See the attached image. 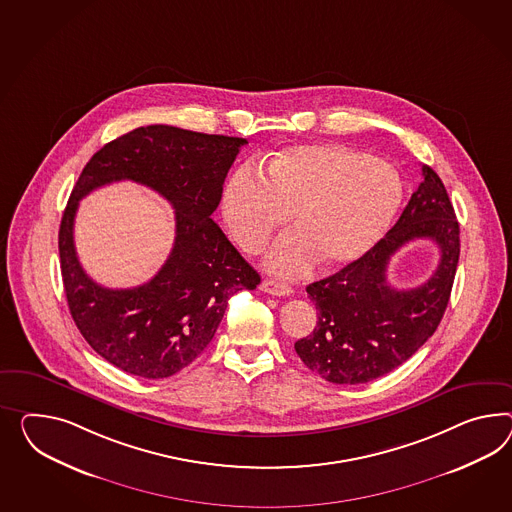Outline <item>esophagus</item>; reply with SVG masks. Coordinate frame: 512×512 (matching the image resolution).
<instances>
[{
  "mask_svg": "<svg viewBox=\"0 0 512 512\" xmlns=\"http://www.w3.org/2000/svg\"><path fill=\"white\" fill-rule=\"evenodd\" d=\"M262 289L265 293H269V295H276V297H288V295L293 293V289L289 288L288 284L278 282V280H273V278L263 280Z\"/></svg>",
  "mask_w": 512,
  "mask_h": 512,
  "instance_id": "esophagus-1",
  "label": "esophagus"
}]
</instances>
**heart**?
Instances as JSON below:
<instances>
[{
	"label": "heart",
	"mask_w": 512,
	"mask_h": 512,
	"mask_svg": "<svg viewBox=\"0 0 512 512\" xmlns=\"http://www.w3.org/2000/svg\"><path fill=\"white\" fill-rule=\"evenodd\" d=\"M394 167L351 146L315 143L284 148L267 178L237 169L223 191L224 223L237 245L256 254L269 237L295 226L267 254L280 275H302L315 263L334 271L358 262L386 234L401 206Z\"/></svg>",
	"instance_id": "b5f03b06"
}]
</instances>
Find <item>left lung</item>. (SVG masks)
Returning a JSON list of instances; mask_svg holds the SVG:
<instances>
[{"label":"left lung","instance_id":"1","mask_svg":"<svg viewBox=\"0 0 512 512\" xmlns=\"http://www.w3.org/2000/svg\"><path fill=\"white\" fill-rule=\"evenodd\" d=\"M421 171L423 182L394 228L358 262L306 288L317 327L295 343V351L328 382L362 384L390 373L433 336L444 317L459 263V221L440 176L427 165ZM414 238L434 240L441 262L425 285L394 289L387 284V263Z\"/></svg>","mask_w":512,"mask_h":512}]
</instances>
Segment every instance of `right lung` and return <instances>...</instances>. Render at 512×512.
<instances>
[{"instance_id":"add662e5","label":"right lung","mask_w":512,"mask_h":512,"mask_svg":"<svg viewBox=\"0 0 512 512\" xmlns=\"http://www.w3.org/2000/svg\"><path fill=\"white\" fill-rule=\"evenodd\" d=\"M243 145L241 137L154 124L107 143L79 174L59 228L61 273L76 327L109 364L143 379L171 377L208 347L228 299L260 284V275L211 219ZM120 179L146 184L172 202L177 237L152 281L109 290L82 271L73 219L81 197Z\"/></svg>"}]
</instances>
